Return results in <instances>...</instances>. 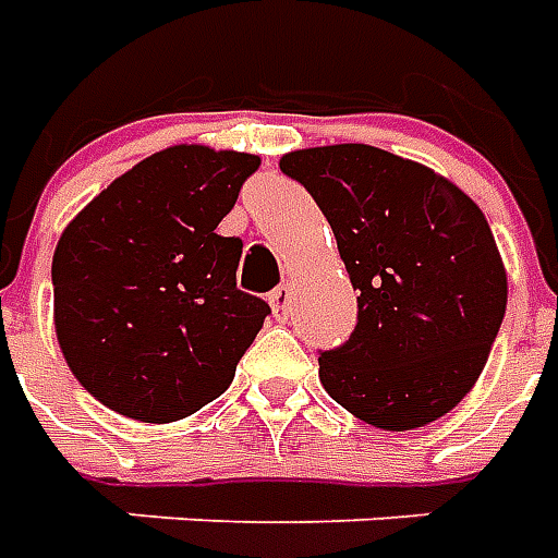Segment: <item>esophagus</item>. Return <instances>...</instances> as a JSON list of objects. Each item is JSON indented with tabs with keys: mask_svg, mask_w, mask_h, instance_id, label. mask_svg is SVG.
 Returning <instances> with one entry per match:
<instances>
[{
	"mask_svg": "<svg viewBox=\"0 0 558 558\" xmlns=\"http://www.w3.org/2000/svg\"><path fill=\"white\" fill-rule=\"evenodd\" d=\"M290 302H292L290 283H280L278 290L268 292V304H271V311H275L278 319H287V314H290Z\"/></svg>",
	"mask_w": 558,
	"mask_h": 558,
	"instance_id": "esophagus-1",
	"label": "esophagus"
}]
</instances>
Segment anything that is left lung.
<instances>
[{
    "instance_id": "1",
    "label": "left lung",
    "mask_w": 558,
    "mask_h": 558,
    "mask_svg": "<svg viewBox=\"0 0 558 558\" xmlns=\"http://www.w3.org/2000/svg\"><path fill=\"white\" fill-rule=\"evenodd\" d=\"M280 170L331 223L359 326L319 355V379L355 418L415 430L466 398L508 304L490 223L424 163L364 143L299 148Z\"/></svg>"
}]
</instances>
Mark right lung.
<instances>
[{
	"instance_id": "right-lung-1",
	"label": "right lung",
	"mask_w": 558,
	"mask_h": 558,
	"mask_svg": "<svg viewBox=\"0 0 558 558\" xmlns=\"http://www.w3.org/2000/svg\"><path fill=\"white\" fill-rule=\"evenodd\" d=\"M259 158L182 143L107 184L62 230L53 323L92 398L146 424L220 398L271 314L235 287L242 239L218 235Z\"/></svg>"
}]
</instances>
